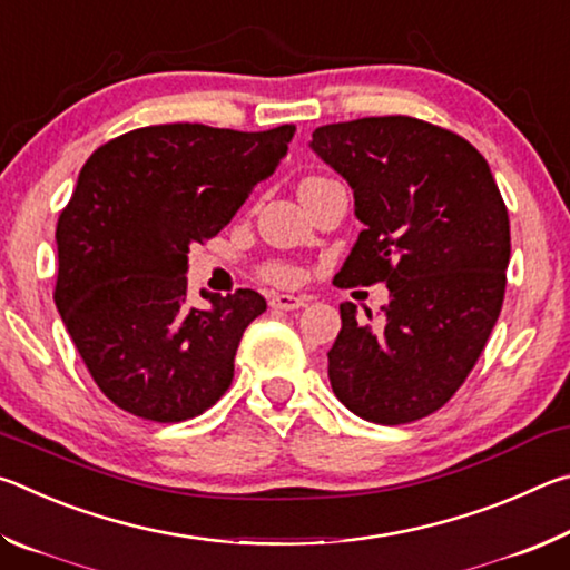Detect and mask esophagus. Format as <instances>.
Segmentation results:
<instances>
[{"mask_svg": "<svg viewBox=\"0 0 570 570\" xmlns=\"http://www.w3.org/2000/svg\"><path fill=\"white\" fill-rule=\"evenodd\" d=\"M268 306L276 308V312H294V308L306 306V298L292 296V294H272V298H268Z\"/></svg>", "mask_w": 570, "mask_h": 570, "instance_id": "34e87169", "label": "esophagus"}]
</instances>
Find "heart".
Segmentation results:
<instances>
[{
	"label": "heart",
	"instance_id": "obj_1",
	"mask_svg": "<svg viewBox=\"0 0 570 570\" xmlns=\"http://www.w3.org/2000/svg\"><path fill=\"white\" fill-rule=\"evenodd\" d=\"M264 278L274 284H292L294 282V268L286 264H268L264 268Z\"/></svg>",
	"mask_w": 570,
	"mask_h": 570
}]
</instances>
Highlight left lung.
Returning <instances> with one entry per match:
<instances>
[{
    "instance_id": "1",
    "label": "left lung",
    "mask_w": 570,
    "mask_h": 570,
    "mask_svg": "<svg viewBox=\"0 0 570 570\" xmlns=\"http://www.w3.org/2000/svg\"><path fill=\"white\" fill-rule=\"evenodd\" d=\"M308 146L350 183L364 224L334 284L390 288L377 326L340 304L332 390L362 420L428 417L468 380L503 308L510 220L498 183L465 138L407 115L322 125Z\"/></svg>"
}]
</instances>
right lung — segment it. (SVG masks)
<instances>
[{
  "label": "right lung",
  "instance_id": "add662e5",
  "mask_svg": "<svg viewBox=\"0 0 570 570\" xmlns=\"http://www.w3.org/2000/svg\"><path fill=\"white\" fill-rule=\"evenodd\" d=\"M294 125L264 132L150 125L92 153L57 220L55 304L105 397L135 417L183 422L234 380L250 288L186 304L188 248L204 244L276 170Z\"/></svg>",
  "mask_w": 570,
  "mask_h": 570
}]
</instances>
